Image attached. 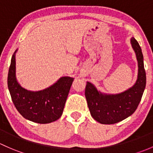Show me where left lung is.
Listing matches in <instances>:
<instances>
[{"mask_svg":"<svg viewBox=\"0 0 153 153\" xmlns=\"http://www.w3.org/2000/svg\"><path fill=\"white\" fill-rule=\"evenodd\" d=\"M131 44L136 54L138 65V79L133 88L116 95H104L91 83L86 85L85 94L92 117L104 124H116L131 116L140 103L146 86L144 57L138 42L134 37Z\"/></svg>","mask_w":153,"mask_h":153,"instance_id":"left-lung-1","label":"left lung"}]
</instances>
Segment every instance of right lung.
I'll list each match as a JSON object with an SVG mask.
<instances>
[{"label":"right lung","mask_w":153,"mask_h":153,"mask_svg":"<svg viewBox=\"0 0 153 153\" xmlns=\"http://www.w3.org/2000/svg\"><path fill=\"white\" fill-rule=\"evenodd\" d=\"M74 79L64 76L51 87L31 92L18 84L15 78V57L12 55L8 73V88L18 111L25 119L39 124H48L62 116Z\"/></svg>","instance_id":"right-lung-1"}]
</instances>
